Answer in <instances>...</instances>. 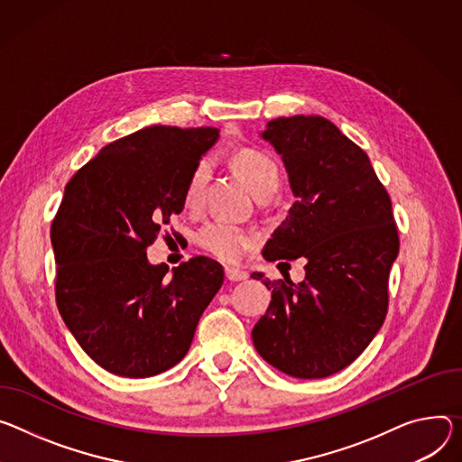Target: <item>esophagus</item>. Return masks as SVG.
Instances as JSON below:
<instances>
[{"label":"esophagus","instance_id":"obj_1","mask_svg":"<svg viewBox=\"0 0 462 462\" xmlns=\"http://www.w3.org/2000/svg\"><path fill=\"white\" fill-rule=\"evenodd\" d=\"M225 276H226V280H230V282H241V280H246V273L245 271H241V269H234V267H226L225 269Z\"/></svg>","mask_w":462,"mask_h":462}]
</instances>
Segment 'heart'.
<instances>
[{
	"label": "heart",
	"mask_w": 462,
	"mask_h": 462,
	"mask_svg": "<svg viewBox=\"0 0 462 462\" xmlns=\"http://www.w3.org/2000/svg\"><path fill=\"white\" fill-rule=\"evenodd\" d=\"M234 165L248 189L256 197L262 193H276L280 184V170L276 162L256 149H243L234 156ZM209 179V162L200 160L188 177L184 186V202L189 208L199 206L204 186ZM197 245L206 253L223 260L237 262L246 250L254 245V234L226 221H212L197 232Z\"/></svg>",
	"instance_id": "b5f03b06"
}]
</instances>
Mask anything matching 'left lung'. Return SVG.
I'll return each instance as SVG.
<instances>
[{"instance_id":"8db88e82","label":"left lung","mask_w":462,"mask_h":462,"mask_svg":"<svg viewBox=\"0 0 462 462\" xmlns=\"http://www.w3.org/2000/svg\"><path fill=\"white\" fill-rule=\"evenodd\" d=\"M260 136L282 156L297 199L262 254L304 258L306 278L250 274L271 291L253 343L287 375L328 377L356 361L385 320L400 248L393 204L366 152L329 119L278 117Z\"/></svg>"}]
</instances>
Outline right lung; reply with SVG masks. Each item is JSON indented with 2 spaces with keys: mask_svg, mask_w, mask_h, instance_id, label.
Segmentation results:
<instances>
[{
  "mask_svg": "<svg viewBox=\"0 0 462 462\" xmlns=\"http://www.w3.org/2000/svg\"><path fill=\"white\" fill-rule=\"evenodd\" d=\"M217 140L214 127H145L105 145L64 189L51 225L57 306L80 348L110 374L151 377L182 361L223 285L225 271L209 258H191L171 276L147 260Z\"/></svg>",
  "mask_w": 462,
  "mask_h": 462,
  "instance_id": "right-lung-1",
  "label": "right lung"
}]
</instances>
